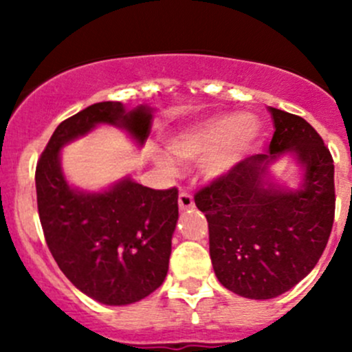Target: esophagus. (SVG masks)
Wrapping results in <instances>:
<instances>
[{
	"label": "esophagus",
	"instance_id": "esophagus-1",
	"mask_svg": "<svg viewBox=\"0 0 352 352\" xmlns=\"http://www.w3.org/2000/svg\"><path fill=\"white\" fill-rule=\"evenodd\" d=\"M179 208L180 211H187V209L194 208V199L187 190H182V192L179 194Z\"/></svg>",
	"mask_w": 352,
	"mask_h": 352
}]
</instances>
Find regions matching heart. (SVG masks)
<instances>
[{
  "label": "heart",
  "mask_w": 352,
  "mask_h": 352,
  "mask_svg": "<svg viewBox=\"0 0 352 352\" xmlns=\"http://www.w3.org/2000/svg\"><path fill=\"white\" fill-rule=\"evenodd\" d=\"M262 126L255 117L245 113H219L189 129L180 131L168 141V151L180 160L206 156L202 172L211 179L226 175L258 144ZM158 165L168 168L166 158Z\"/></svg>",
  "instance_id": "b5f03b06"
}]
</instances>
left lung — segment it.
<instances>
[{
    "mask_svg": "<svg viewBox=\"0 0 352 352\" xmlns=\"http://www.w3.org/2000/svg\"><path fill=\"white\" fill-rule=\"evenodd\" d=\"M269 153L242 160L194 196L209 226L212 269L226 289L271 300L317 265L336 211L333 160L317 131L294 113L269 107ZM293 154L304 168L298 190L272 182L268 166Z\"/></svg>",
    "mask_w": 352,
    "mask_h": 352,
    "instance_id": "1",
    "label": "left lung"
}]
</instances>
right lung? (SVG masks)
<instances>
[{"instance_id": "right-lung-1", "label": "right lung", "mask_w": 352, "mask_h": 352, "mask_svg": "<svg viewBox=\"0 0 352 352\" xmlns=\"http://www.w3.org/2000/svg\"><path fill=\"white\" fill-rule=\"evenodd\" d=\"M151 117L148 105H90L56 127L35 170L38 218L52 257L81 293L110 307L136 303L165 281L179 190H155L131 177L100 192L80 190L65 177L61 150L100 124L120 127L141 146Z\"/></svg>"}]
</instances>
